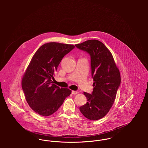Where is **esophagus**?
Returning a JSON list of instances; mask_svg holds the SVG:
<instances>
[{
    "mask_svg": "<svg viewBox=\"0 0 148 148\" xmlns=\"http://www.w3.org/2000/svg\"><path fill=\"white\" fill-rule=\"evenodd\" d=\"M77 93H78V92H77V91H75V90L72 91V95H77Z\"/></svg>",
    "mask_w": 148,
    "mask_h": 148,
    "instance_id": "obj_1",
    "label": "esophagus"
}]
</instances>
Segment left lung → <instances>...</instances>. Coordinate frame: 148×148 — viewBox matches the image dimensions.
Instances as JSON below:
<instances>
[{"instance_id": "left-lung-1", "label": "left lung", "mask_w": 148, "mask_h": 148, "mask_svg": "<svg viewBox=\"0 0 148 148\" xmlns=\"http://www.w3.org/2000/svg\"><path fill=\"white\" fill-rule=\"evenodd\" d=\"M75 46L90 56L93 90L92 94L84 92L87 103L80 107L81 113L90 120L104 117L113 106L121 76L113 57L103 42L89 40Z\"/></svg>"}]
</instances>
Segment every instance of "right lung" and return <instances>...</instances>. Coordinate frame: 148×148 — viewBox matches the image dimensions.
Segmentation results:
<instances>
[{
  "label": "right lung",
  "mask_w": 148,
  "mask_h": 148,
  "mask_svg": "<svg viewBox=\"0 0 148 148\" xmlns=\"http://www.w3.org/2000/svg\"><path fill=\"white\" fill-rule=\"evenodd\" d=\"M75 48L72 44L45 43L35 52L23 76L21 86L31 109L42 116L55 112L71 93L68 88L53 84V75L64 56Z\"/></svg>",
  "instance_id": "obj_1"
}]
</instances>
